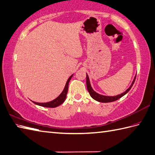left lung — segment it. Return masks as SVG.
I'll use <instances>...</instances> for the list:
<instances>
[{
    "label": "left lung",
    "instance_id": "8db88e82",
    "mask_svg": "<svg viewBox=\"0 0 155 155\" xmlns=\"http://www.w3.org/2000/svg\"><path fill=\"white\" fill-rule=\"evenodd\" d=\"M135 79H136V75L135 76V78H134V80L132 82L131 85H130V87L127 89V90L124 92L123 93V94H120V95H115V96H105V95H102L97 94V93H96L94 89H92L91 86V84H90V81H89V79L87 74L86 75V84H87V91L89 93V95H91V97L95 99V100L99 102H101V103H109V102H112V101H115L116 100H117V99H120L121 97H122L123 95H125L127 93H128V91H129V90L130 89V88L132 87L133 84L135 83Z\"/></svg>",
    "mask_w": 155,
    "mask_h": 155
}]
</instances>
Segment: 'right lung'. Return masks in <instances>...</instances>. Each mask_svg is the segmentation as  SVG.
<instances>
[{
  "instance_id": "1",
  "label": "right lung",
  "mask_w": 155,
  "mask_h": 155,
  "mask_svg": "<svg viewBox=\"0 0 155 155\" xmlns=\"http://www.w3.org/2000/svg\"><path fill=\"white\" fill-rule=\"evenodd\" d=\"M73 76V75H71V76L69 78L66 84L65 85V87L63 91L61 92V94L58 96L57 98H56L54 100L51 101L50 102H47V103H37L35 101H32L34 104H35L38 105L42 106V107H51V108H54V107H56L60 105L61 104H62L64 102L65 99L66 98V95L68 94V85H69V82H70L71 77Z\"/></svg>"
}]
</instances>
